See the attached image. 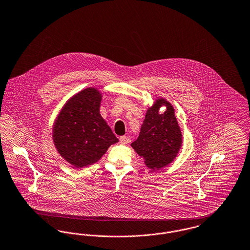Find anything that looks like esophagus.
<instances>
[{"instance_id":"obj_1","label":"esophagus","mask_w":250,"mask_h":250,"mask_svg":"<svg viewBox=\"0 0 250 250\" xmlns=\"http://www.w3.org/2000/svg\"><path fill=\"white\" fill-rule=\"evenodd\" d=\"M129 142H130L129 137H127V136H122V137H120V143H121V144L126 145V144H128Z\"/></svg>"}]
</instances>
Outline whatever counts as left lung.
<instances>
[{"label":"left lung","mask_w":250,"mask_h":250,"mask_svg":"<svg viewBox=\"0 0 250 250\" xmlns=\"http://www.w3.org/2000/svg\"><path fill=\"white\" fill-rule=\"evenodd\" d=\"M162 105L167 110L160 114ZM182 144V135L178 126L173 105L164 99H158L148 108L138 139L131 146L145 159L147 167L159 170L173 162Z\"/></svg>","instance_id":"obj_1"}]
</instances>
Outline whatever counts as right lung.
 <instances>
[{"label": "right lung", "mask_w": 250, "mask_h": 250, "mask_svg": "<svg viewBox=\"0 0 250 250\" xmlns=\"http://www.w3.org/2000/svg\"><path fill=\"white\" fill-rule=\"evenodd\" d=\"M101 99L96 88H85L66 103L55 123L56 148L76 168L98 162L119 141L99 112Z\"/></svg>", "instance_id": "add662e5"}]
</instances>
